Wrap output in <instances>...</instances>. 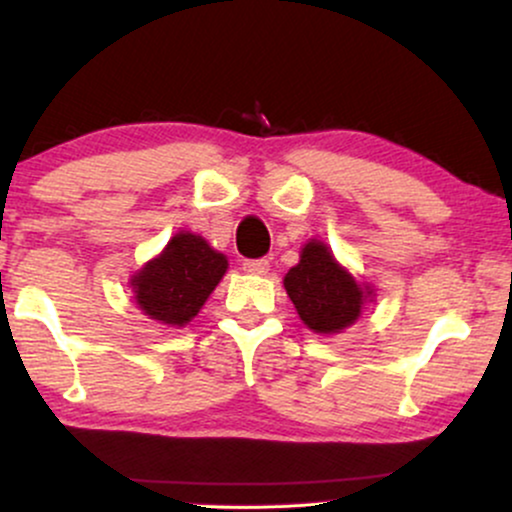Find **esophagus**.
I'll list each match as a JSON object with an SVG mask.
<instances>
[{
    "mask_svg": "<svg viewBox=\"0 0 512 512\" xmlns=\"http://www.w3.org/2000/svg\"><path fill=\"white\" fill-rule=\"evenodd\" d=\"M243 269L248 274H255V276H262L269 272V262L267 260H245L243 262Z\"/></svg>",
    "mask_w": 512,
    "mask_h": 512,
    "instance_id": "esophagus-1",
    "label": "esophagus"
}]
</instances>
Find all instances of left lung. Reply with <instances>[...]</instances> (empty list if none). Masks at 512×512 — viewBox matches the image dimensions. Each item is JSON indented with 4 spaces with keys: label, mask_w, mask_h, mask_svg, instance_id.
Returning <instances> with one entry per match:
<instances>
[{
    "label": "left lung",
    "mask_w": 512,
    "mask_h": 512,
    "mask_svg": "<svg viewBox=\"0 0 512 512\" xmlns=\"http://www.w3.org/2000/svg\"><path fill=\"white\" fill-rule=\"evenodd\" d=\"M284 289L303 325L322 337L354 327L366 305L375 301L373 286L358 281L330 245L317 238L301 248V260L284 276Z\"/></svg>",
    "instance_id": "obj_1"
}]
</instances>
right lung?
<instances>
[{"label":"right lung","instance_id":"right-lung-1","mask_svg":"<svg viewBox=\"0 0 512 512\" xmlns=\"http://www.w3.org/2000/svg\"><path fill=\"white\" fill-rule=\"evenodd\" d=\"M228 269V257L199 233L178 231L132 274V301L149 320L168 327L192 322Z\"/></svg>","mask_w":512,"mask_h":512}]
</instances>
